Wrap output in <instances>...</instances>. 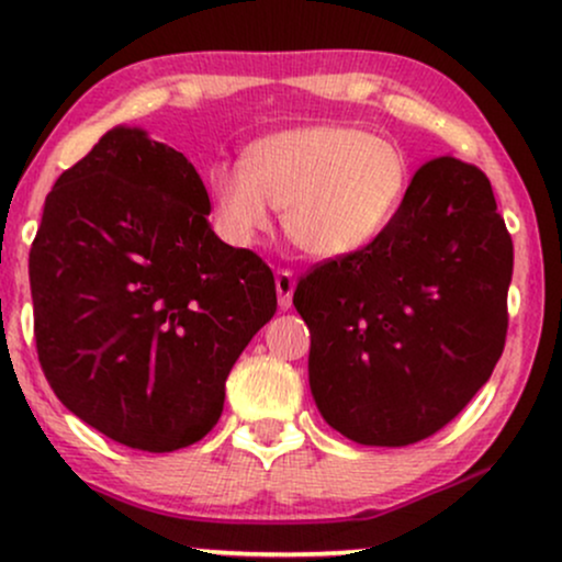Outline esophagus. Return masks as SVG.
Here are the masks:
<instances>
[{
  "label": "esophagus",
  "instance_id": "1",
  "mask_svg": "<svg viewBox=\"0 0 562 562\" xmlns=\"http://www.w3.org/2000/svg\"><path fill=\"white\" fill-rule=\"evenodd\" d=\"M294 273L292 270H276V292H279V307L289 310L292 307V296H294Z\"/></svg>",
  "mask_w": 562,
  "mask_h": 562
}]
</instances>
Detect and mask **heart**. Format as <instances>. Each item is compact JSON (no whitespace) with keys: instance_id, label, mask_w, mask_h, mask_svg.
I'll return each mask as SVG.
<instances>
[{"instance_id":"b5f03b06","label":"heart","mask_w":562,"mask_h":562,"mask_svg":"<svg viewBox=\"0 0 562 562\" xmlns=\"http://www.w3.org/2000/svg\"><path fill=\"white\" fill-rule=\"evenodd\" d=\"M411 187V162L397 144L355 125H305L257 138L241 168L217 162L207 173L215 226L236 247L270 228V207L296 247L321 260L349 257L379 239Z\"/></svg>"}]
</instances>
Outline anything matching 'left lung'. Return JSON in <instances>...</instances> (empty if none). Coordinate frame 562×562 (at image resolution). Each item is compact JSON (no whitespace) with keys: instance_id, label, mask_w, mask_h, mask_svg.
<instances>
[{"instance_id":"obj_1","label":"left lung","mask_w":562,"mask_h":562,"mask_svg":"<svg viewBox=\"0 0 562 562\" xmlns=\"http://www.w3.org/2000/svg\"><path fill=\"white\" fill-rule=\"evenodd\" d=\"M513 239L476 165L434 157L379 239L302 276L310 389L358 445L434 437L490 381L505 349Z\"/></svg>"}]
</instances>
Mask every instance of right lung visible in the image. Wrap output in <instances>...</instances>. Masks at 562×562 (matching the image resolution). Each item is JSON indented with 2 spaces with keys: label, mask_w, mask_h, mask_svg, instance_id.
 <instances>
[{
  "label": "right lung",
  "mask_w": 562,
  "mask_h": 562,
  "mask_svg": "<svg viewBox=\"0 0 562 562\" xmlns=\"http://www.w3.org/2000/svg\"><path fill=\"white\" fill-rule=\"evenodd\" d=\"M207 215L194 165L123 125L46 194L29 255L38 362L70 413L131 450L200 441L276 313L270 268Z\"/></svg>",
  "instance_id": "right-lung-1"
}]
</instances>
